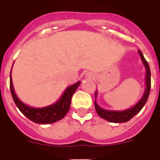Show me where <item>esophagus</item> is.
Segmentation results:
<instances>
[{"instance_id":"esophagus-1","label":"esophagus","mask_w":160,"mask_h":160,"mask_svg":"<svg viewBox=\"0 0 160 160\" xmlns=\"http://www.w3.org/2000/svg\"><path fill=\"white\" fill-rule=\"evenodd\" d=\"M87 77H88V78H90V77H92V76L90 75V74H87Z\"/></svg>"}]
</instances>
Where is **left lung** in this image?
Returning a JSON list of instances; mask_svg holds the SVG:
<instances>
[{
  "label": "left lung",
  "mask_w": 160,
  "mask_h": 160,
  "mask_svg": "<svg viewBox=\"0 0 160 160\" xmlns=\"http://www.w3.org/2000/svg\"><path fill=\"white\" fill-rule=\"evenodd\" d=\"M138 52L139 54L140 58L142 59L143 65H144L145 69H146V76H145V80H146V89H145L144 93H143L142 97L141 99L138 101L135 105L133 107L130 108L126 109L124 111H109L105 110V109L102 108L98 105L97 103L96 98L98 97V90L95 91V101H94V106L95 109H96L97 113L100 117L102 118L105 119L108 122H114V123H122V122H127L132 119L135 115H136L140 111L142 110L144 105L146 104V101H147L148 98L150 93V88H151V72H150V68L149 63L146 59L144 58L142 52L140 50H138Z\"/></svg>",
  "instance_id": "1"
}]
</instances>
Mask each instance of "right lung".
Here are the masks:
<instances>
[{"label": "right lung", "mask_w": 160, "mask_h": 160, "mask_svg": "<svg viewBox=\"0 0 160 160\" xmlns=\"http://www.w3.org/2000/svg\"><path fill=\"white\" fill-rule=\"evenodd\" d=\"M80 83L78 81L67 88L61 98L54 104L43 108H33L27 105L18 98L13 87L11 70L10 73L11 93L16 106L25 117L37 124H52L63 118L70 109L72 95Z\"/></svg>", "instance_id": "right-lung-1"}]
</instances>
